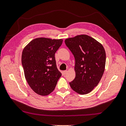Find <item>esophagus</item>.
Masks as SVG:
<instances>
[{"mask_svg": "<svg viewBox=\"0 0 126 126\" xmlns=\"http://www.w3.org/2000/svg\"><path fill=\"white\" fill-rule=\"evenodd\" d=\"M67 73H68V71L67 70H65V71H63V74L64 75H66Z\"/></svg>", "mask_w": 126, "mask_h": 126, "instance_id": "1", "label": "esophagus"}]
</instances>
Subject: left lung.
Returning <instances> with one entry per match:
<instances>
[{
    "mask_svg": "<svg viewBox=\"0 0 126 126\" xmlns=\"http://www.w3.org/2000/svg\"><path fill=\"white\" fill-rule=\"evenodd\" d=\"M65 43L75 59L76 76L69 83L71 89L79 94L89 93L103 76L106 55L100 43L86 34L65 40Z\"/></svg>",
    "mask_w": 126,
    "mask_h": 126,
    "instance_id": "1",
    "label": "left lung"
}]
</instances>
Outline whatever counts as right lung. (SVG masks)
I'll use <instances>...</instances> for the list:
<instances>
[{
    "mask_svg": "<svg viewBox=\"0 0 126 126\" xmlns=\"http://www.w3.org/2000/svg\"><path fill=\"white\" fill-rule=\"evenodd\" d=\"M63 39L37 38L24 48L22 64L29 86L37 94L49 95L62 74L56 66L55 54Z\"/></svg>",
    "mask_w": 126,
    "mask_h": 126,
    "instance_id": "right-lung-1",
    "label": "right lung"
}]
</instances>
